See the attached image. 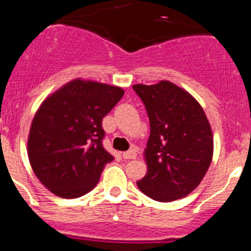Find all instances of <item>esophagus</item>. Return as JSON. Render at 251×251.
<instances>
[{
	"label": "esophagus",
	"instance_id": "obj_1",
	"mask_svg": "<svg viewBox=\"0 0 251 251\" xmlns=\"http://www.w3.org/2000/svg\"><path fill=\"white\" fill-rule=\"evenodd\" d=\"M123 157L124 159H135L136 157V151L135 150H128V151H125V152H123Z\"/></svg>",
	"mask_w": 251,
	"mask_h": 251
}]
</instances>
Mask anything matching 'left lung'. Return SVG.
<instances>
[{"instance_id": "left-lung-1", "label": "left lung", "mask_w": 251, "mask_h": 251, "mask_svg": "<svg viewBox=\"0 0 251 251\" xmlns=\"http://www.w3.org/2000/svg\"><path fill=\"white\" fill-rule=\"evenodd\" d=\"M132 87L150 120L144 150L148 173L137 186L160 202L185 198L201 182L213 160L214 136L205 111L193 95L170 81Z\"/></svg>"}]
</instances>
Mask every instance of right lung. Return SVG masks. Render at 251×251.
Returning <instances> with one entry per match:
<instances>
[{"label":"right lung","instance_id":"right-lung-1","mask_svg":"<svg viewBox=\"0 0 251 251\" xmlns=\"http://www.w3.org/2000/svg\"><path fill=\"white\" fill-rule=\"evenodd\" d=\"M125 91L75 78L49 95L31 123L27 155L42 185L56 196L75 199L91 191L106 164L102 119Z\"/></svg>","mask_w":251,"mask_h":251}]
</instances>
